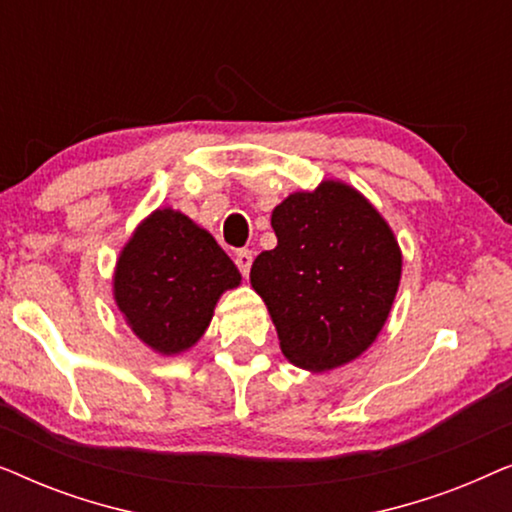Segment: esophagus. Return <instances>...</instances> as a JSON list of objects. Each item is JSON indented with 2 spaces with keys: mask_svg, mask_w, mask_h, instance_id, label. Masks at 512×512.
Here are the masks:
<instances>
[{
  "mask_svg": "<svg viewBox=\"0 0 512 512\" xmlns=\"http://www.w3.org/2000/svg\"><path fill=\"white\" fill-rule=\"evenodd\" d=\"M235 263L237 268H240V272L244 277H249V270H251V263H254V254H251L249 249H240L235 254Z\"/></svg>",
  "mask_w": 512,
  "mask_h": 512,
  "instance_id": "34e87169",
  "label": "esophagus"
}]
</instances>
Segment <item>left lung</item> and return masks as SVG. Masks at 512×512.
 <instances>
[{
    "instance_id": "1",
    "label": "left lung",
    "mask_w": 512,
    "mask_h": 512,
    "mask_svg": "<svg viewBox=\"0 0 512 512\" xmlns=\"http://www.w3.org/2000/svg\"><path fill=\"white\" fill-rule=\"evenodd\" d=\"M277 247L256 256L251 286L293 366L326 373L359 359L387 324L403 254L384 216L345 181L324 179L272 209Z\"/></svg>"
}]
</instances>
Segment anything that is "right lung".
I'll list each match as a JSON object with an SVG mask.
<instances>
[{"instance_id": "add662e5", "label": "right lung", "mask_w": 512, "mask_h": 512, "mask_svg": "<svg viewBox=\"0 0 512 512\" xmlns=\"http://www.w3.org/2000/svg\"><path fill=\"white\" fill-rule=\"evenodd\" d=\"M240 282V270L205 228L163 207L139 223L118 254L114 300L146 347L174 356L205 335L223 291Z\"/></svg>"}]
</instances>
